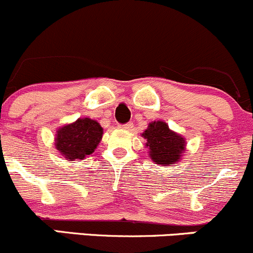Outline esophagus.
I'll list each match as a JSON object with an SVG mask.
<instances>
[{"mask_svg": "<svg viewBox=\"0 0 253 253\" xmlns=\"http://www.w3.org/2000/svg\"><path fill=\"white\" fill-rule=\"evenodd\" d=\"M120 127L124 129H127V131H131V129L133 128V124H132V122H127V124L120 125Z\"/></svg>", "mask_w": 253, "mask_h": 253, "instance_id": "34e87169", "label": "esophagus"}]
</instances>
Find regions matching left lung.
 I'll return each instance as SVG.
<instances>
[{
  "instance_id": "left-lung-1",
  "label": "left lung",
  "mask_w": 253,
  "mask_h": 253,
  "mask_svg": "<svg viewBox=\"0 0 253 253\" xmlns=\"http://www.w3.org/2000/svg\"><path fill=\"white\" fill-rule=\"evenodd\" d=\"M150 158L159 165H173L184 151L185 140L172 132L165 122L154 121L144 131Z\"/></svg>"
}]
</instances>
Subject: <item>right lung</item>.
<instances>
[{
  "mask_svg": "<svg viewBox=\"0 0 253 253\" xmlns=\"http://www.w3.org/2000/svg\"><path fill=\"white\" fill-rule=\"evenodd\" d=\"M102 135L103 128L97 121L88 118L79 119L58 131L55 147L70 161L84 159L94 151Z\"/></svg>",
  "mask_w": 253,
  "mask_h": 253,
  "instance_id": "1",
  "label": "right lung"
}]
</instances>
